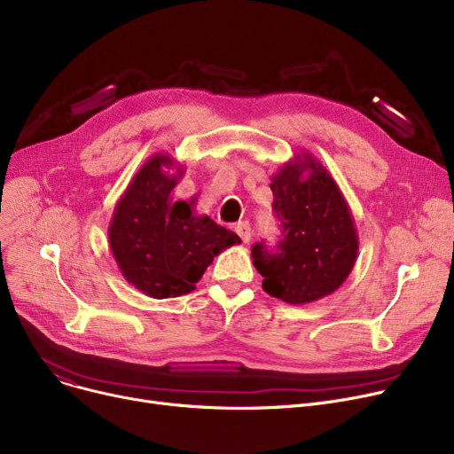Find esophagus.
<instances>
[{
  "label": "esophagus",
  "mask_w": 454,
  "mask_h": 454,
  "mask_svg": "<svg viewBox=\"0 0 454 454\" xmlns=\"http://www.w3.org/2000/svg\"><path fill=\"white\" fill-rule=\"evenodd\" d=\"M235 231H237V235L241 237L243 243H250V239H252V228H250V223H247V221H243V223H237V224H235Z\"/></svg>",
  "instance_id": "1"
}]
</instances>
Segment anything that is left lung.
<instances>
[{
  "instance_id": "1",
  "label": "left lung",
  "mask_w": 454,
  "mask_h": 454,
  "mask_svg": "<svg viewBox=\"0 0 454 454\" xmlns=\"http://www.w3.org/2000/svg\"><path fill=\"white\" fill-rule=\"evenodd\" d=\"M272 209L281 223L274 250L252 247L263 291L293 305L335 293L355 267L359 237L340 187L309 153L272 176Z\"/></svg>"
}]
</instances>
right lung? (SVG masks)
<instances>
[{
  "label": "right lung",
  "instance_id": "obj_1",
  "mask_svg": "<svg viewBox=\"0 0 454 454\" xmlns=\"http://www.w3.org/2000/svg\"><path fill=\"white\" fill-rule=\"evenodd\" d=\"M173 166L165 153L143 163L108 226L110 250L123 278L156 300L191 293L215 255L241 243L207 215H195L185 200H173L171 191L184 175V167L173 176L164 171Z\"/></svg>",
  "mask_w": 454,
  "mask_h": 454
}]
</instances>
